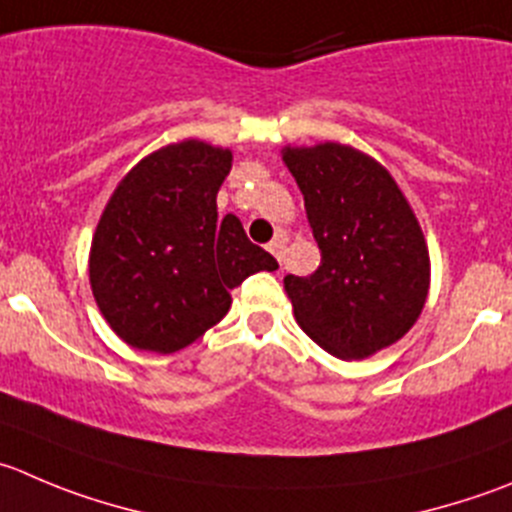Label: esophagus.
Masks as SVG:
<instances>
[{
    "label": "esophagus",
    "mask_w": 512,
    "mask_h": 512,
    "mask_svg": "<svg viewBox=\"0 0 512 512\" xmlns=\"http://www.w3.org/2000/svg\"><path fill=\"white\" fill-rule=\"evenodd\" d=\"M284 243H286L284 233H279V236H276L274 241L269 243V251H271V256H274L276 261H281V256H284Z\"/></svg>",
    "instance_id": "obj_1"
}]
</instances>
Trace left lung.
I'll return each instance as SVG.
<instances>
[{
	"instance_id": "obj_1",
	"label": "left lung",
	"mask_w": 512,
	"mask_h": 512,
	"mask_svg": "<svg viewBox=\"0 0 512 512\" xmlns=\"http://www.w3.org/2000/svg\"><path fill=\"white\" fill-rule=\"evenodd\" d=\"M281 160L321 248L314 274L284 279L296 324L339 359L392 347L430 291V251L410 201L379 160L352 145H286Z\"/></svg>"
}]
</instances>
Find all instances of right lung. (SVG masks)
I'll list each match as a JSON object with an SVG mask.
<instances>
[{
	"label": "right lung",
	"instance_id": "add662e5",
	"mask_svg": "<svg viewBox=\"0 0 512 512\" xmlns=\"http://www.w3.org/2000/svg\"><path fill=\"white\" fill-rule=\"evenodd\" d=\"M231 163L228 148L186 138L145 155L115 186L87 266L97 309L130 347H188L226 316L246 276L279 269L233 213L218 216Z\"/></svg>",
	"mask_w": 512,
	"mask_h": 512
}]
</instances>
